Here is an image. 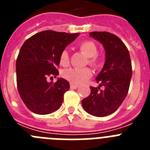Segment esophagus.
<instances>
[{
  "instance_id": "34e87169",
  "label": "esophagus",
  "mask_w": 150,
  "mask_h": 150,
  "mask_svg": "<svg viewBox=\"0 0 150 150\" xmlns=\"http://www.w3.org/2000/svg\"><path fill=\"white\" fill-rule=\"evenodd\" d=\"M78 87H79V86H78V85L71 83V88H73V89H76V88H77Z\"/></svg>"
}]
</instances>
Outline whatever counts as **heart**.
<instances>
[{"label":"heart","instance_id":"obj_1","mask_svg":"<svg viewBox=\"0 0 150 150\" xmlns=\"http://www.w3.org/2000/svg\"><path fill=\"white\" fill-rule=\"evenodd\" d=\"M78 48L88 57L87 64L94 67H98L101 64V58L98 55V46L94 41L85 40L77 45ZM59 62L62 66L68 65L70 62L68 52L64 50L59 56ZM92 76V72L89 67H71L66 69L62 72V76L72 83L80 84L89 79Z\"/></svg>","mask_w":150,"mask_h":150}]
</instances>
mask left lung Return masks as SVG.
I'll use <instances>...</instances> for the list:
<instances>
[{
	"instance_id": "left-lung-1",
	"label": "left lung",
	"mask_w": 150,
	"mask_h": 150,
	"mask_svg": "<svg viewBox=\"0 0 150 150\" xmlns=\"http://www.w3.org/2000/svg\"><path fill=\"white\" fill-rule=\"evenodd\" d=\"M89 36L103 44L106 62L96 78L100 86L90 87L91 93L82 100V105L89 114L103 117L113 113L125 98L132 76V61L126 46L115 34L93 31Z\"/></svg>"
}]
</instances>
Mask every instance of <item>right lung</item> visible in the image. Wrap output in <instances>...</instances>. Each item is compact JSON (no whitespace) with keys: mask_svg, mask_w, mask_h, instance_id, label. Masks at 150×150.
<instances>
[{"mask_svg":"<svg viewBox=\"0 0 150 150\" xmlns=\"http://www.w3.org/2000/svg\"><path fill=\"white\" fill-rule=\"evenodd\" d=\"M79 34L44 30L31 36L21 47L16 64L17 88L34 113L50 114L62 105L70 84L62 78L48 83L46 78L58 76L61 52Z\"/></svg>","mask_w":150,"mask_h":150,"instance_id":"1","label":"right lung"}]
</instances>
